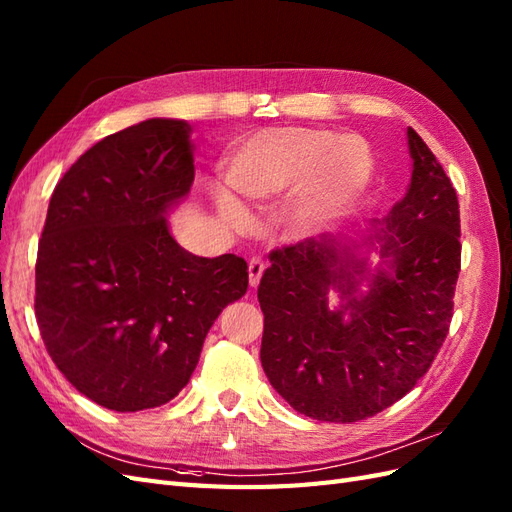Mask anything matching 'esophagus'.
Returning <instances> with one entry per match:
<instances>
[{"label":"esophagus","mask_w":512,"mask_h":512,"mask_svg":"<svg viewBox=\"0 0 512 512\" xmlns=\"http://www.w3.org/2000/svg\"><path fill=\"white\" fill-rule=\"evenodd\" d=\"M264 270H266L264 257H251V261H248V283H251V287L259 285Z\"/></svg>","instance_id":"1"}]
</instances>
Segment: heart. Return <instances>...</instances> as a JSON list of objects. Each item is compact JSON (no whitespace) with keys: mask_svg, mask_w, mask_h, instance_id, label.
<instances>
[{"mask_svg":"<svg viewBox=\"0 0 512 512\" xmlns=\"http://www.w3.org/2000/svg\"><path fill=\"white\" fill-rule=\"evenodd\" d=\"M373 175L367 141L356 135L337 137L319 128H276L259 133L231 158L227 184L233 193L255 206L302 191L291 208V223L300 231H315L364 193ZM225 223L242 229L248 214L227 193H216Z\"/></svg>","mask_w":512,"mask_h":512,"instance_id":"b5f03b06","label":"heart"}]
</instances>
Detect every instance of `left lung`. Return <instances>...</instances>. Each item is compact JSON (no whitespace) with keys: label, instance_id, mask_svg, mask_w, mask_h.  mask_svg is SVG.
<instances>
[{"label":"left lung","instance_id":"obj_1","mask_svg":"<svg viewBox=\"0 0 512 512\" xmlns=\"http://www.w3.org/2000/svg\"><path fill=\"white\" fill-rule=\"evenodd\" d=\"M412 184L392 206L377 270L356 296L364 261L339 257L332 238H304L270 251L259 281L264 311L261 367L296 412L321 422H358L403 399L446 341L461 272L459 201L440 160L407 128ZM330 286L346 302L327 309ZM348 315V321L342 315Z\"/></svg>","mask_w":512,"mask_h":512}]
</instances>
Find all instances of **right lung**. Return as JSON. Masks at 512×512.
I'll use <instances>...</instances> for the list:
<instances>
[{"mask_svg": "<svg viewBox=\"0 0 512 512\" xmlns=\"http://www.w3.org/2000/svg\"><path fill=\"white\" fill-rule=\"evenodd\" d=\"M188 124L145 120L92 145L57 182L36 257L34 311L55 367L115 412L169 403L206 334L246 294L238 255L197 257L165 212L195 180Z\"/></svg>", "mask_w": 512, "mask_h": 512, "instance_id": "right-lung-1", "label": "right lung"}]
</instances>
